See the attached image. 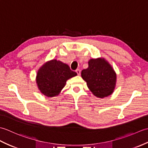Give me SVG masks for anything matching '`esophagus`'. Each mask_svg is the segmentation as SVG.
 Wrapping results in <instances>:
<instances>
[{"label": "esophagus", "mask_w": 148, "mask_h": 148, "mask_svg": "<svg viewBox=\"0 0 148 148\" xmlns=\"http://www.w3.org/2000/svg\"><path fill=\"white\" fill-rule=\"evenodd\" d=\"M76 73L77 74V75H79H79H80V74H81V72H80V70H79V69H76Z\"/></svg>", "instance_id": "34e87169"}]
</instances>
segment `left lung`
<instances>
[{"label": "left lung", "instance_id": "obj_1", "mask_svg": "<svg viewBox=\"0 0 148 148\" xmlns=\"http://www.w3.org/2000/svg\"><path fill=\"white\" fill-rule=\"evenodd\" d=\"M81 77L93 95L99 98L108 97L114 91L116 75L103 58L90 60L88 67L81 71Z\"/></svg>", "mask_w": 148, "mask_h": 148}]
</instances>
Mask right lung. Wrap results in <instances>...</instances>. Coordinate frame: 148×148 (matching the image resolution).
I'll list each match as a JSON object with an SVG mask.
<instances>
[{
    "label": "right lung",
    "instance_id": "right-lung-1",
    "mask_svg": "<svg viewBox=\"0 0 148 148\" xmlns=\"http://www.w3.org/2000/svg\"><path fill=\"white\" fill-rule=\"evenodd\" d=\"M76 75V72L71 70L67 64L53 60L39 69L36 77L37 84L44 95L55 97L65 86L66 81Z\"/></svg>",
    "mask_w": 148,
    "mask_h": 148
}]
</instances>
